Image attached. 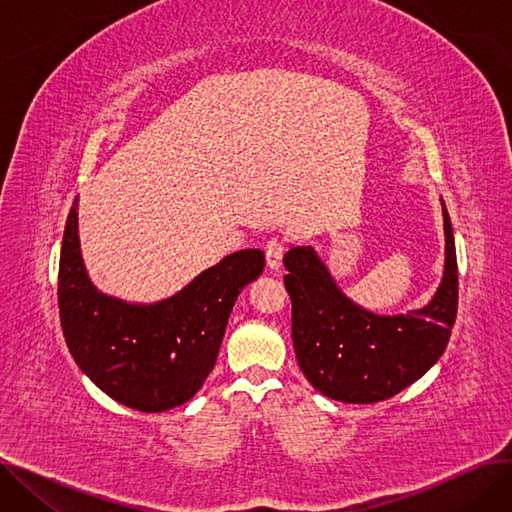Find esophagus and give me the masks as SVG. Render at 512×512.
<instances>
[{
	"label": "esophagus",
	"instance_id": "34e87169",
	"mask_svg": "<svg viewBox=\"0 0 512 512\" xmlns=\"http://www.w3.org/2000/svg\"><path fill=\"white\" fill-rule=\"evenodd\" d=\"M282 257H284V242L280 238H270L265 242V259L267 265L272 267V270H278L282 265Z\"/></svg>",
	"mask_w": 512,
	"mask_h": 512
}]
</instances>
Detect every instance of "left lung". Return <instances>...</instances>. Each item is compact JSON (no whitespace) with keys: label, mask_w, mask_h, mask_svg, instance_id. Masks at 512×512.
<instances>
[{"label":"left lung","mask_w":512,"mask_h":512,"mask_svg":"<svg viewBox=\"0 0 512 512\" xmlns=\"http://www.w3.org/2000/svg\"><path fill=\"white\" fill-rule=\"evenodd\" d=\"M442 211V284L432 303L407 315H373L348 301L311 247H294L284 255L294 353L315 390L334 400L371 405L417 382L442 357L459 305L454 236L446 207Z\"/></svg>","instance_id":"8db88e82"}]
</instances>
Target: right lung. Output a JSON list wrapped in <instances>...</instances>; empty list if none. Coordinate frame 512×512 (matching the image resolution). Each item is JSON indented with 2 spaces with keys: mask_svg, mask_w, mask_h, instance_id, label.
I'll return each mask as SVG.
<instances>
[{
  "mask_svg": "<svg viewBox=\"0 0 512 512\" xmlns=\"http://www.w3.org/2000/svg\"><path fill=\"white\" fill-rule=\"evenodd\" d=\"M263 267V251H236L172 299L128 305L91 284L80 257L74 203L58 274L66 344L91 382L122 405L143 413L180 407L207 380L238 294Z\"/></svg>",
  "mask_w": 512,
  "mask_h": 512,
  "instance_id": "1",
  "label": "right lung"
}]
</instances>
